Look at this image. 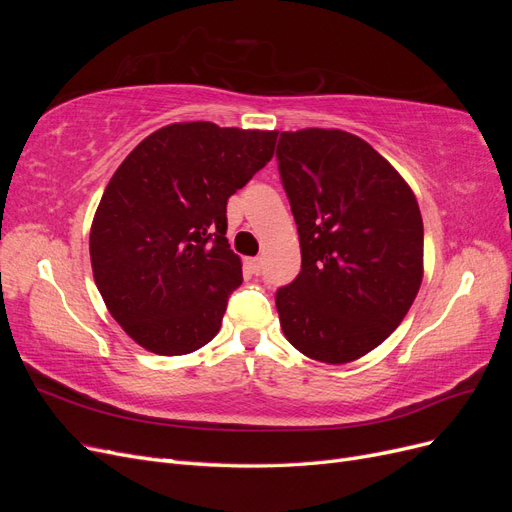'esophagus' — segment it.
<instances>
[{"label": "esophagus", "instance_id": "34e87169", "mask_svg": "<svg viewBox=\"0 0 512 512\" xmlns=\"http://www.w3.org/2000/svg\"><path fill=\"white\" fill-rule=\"evenodd\" d=\"M247 265H250L254 275H260V271H262V258H250V260H247Z\"/></svg>", "mask_w": 512, "mask_h": 512}]
</instances>
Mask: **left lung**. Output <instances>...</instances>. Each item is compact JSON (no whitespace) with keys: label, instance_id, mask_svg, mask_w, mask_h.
<instances>
[{"label":"left lung","instance_id":"obj_1","mask_svg":"<svg viewBox=\"0 0 512 512\" xmlns=\"http://www.w3.org/2000/svg\"><path fill=\"white\" fill-rule=\"evenodd\" d=\"M277 170L301 241V271L275 292L288 342L348 363L404 320L423 280V218L397 170L363 138L282 132Z\"/></svg>","mask_w":512,"mask_h":512}]
</instances>
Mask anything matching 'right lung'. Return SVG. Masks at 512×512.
<instances>
[{
	"label": "right lung",
	"mask_w": 512,
	"mask_h": 512,
	"mask_svg": "<svg viewBox=\"0 0 512 512\" xmlns=\"http://www.w3.org/2000/svg\"><path fill=\"white\" fill-rule=\"evenodd\" d=\"M277 132L173 123L115 170L89 235L108 312L136 344L190 354L220 331L241 260L226 235L228 198L273 158Z\"/></svg>",
	"instance_id": "add662e5"
}]
</instances>
